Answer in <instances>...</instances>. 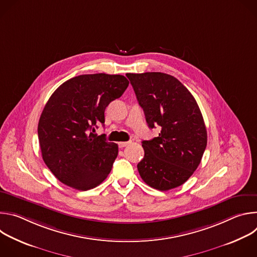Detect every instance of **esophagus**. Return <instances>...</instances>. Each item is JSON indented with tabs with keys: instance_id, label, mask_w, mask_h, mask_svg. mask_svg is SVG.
<instances>
[{
	"instance_id": "obj_1",
	"label": "esophagus",
	"mask_w": 257,
	"mask_h": 257,
	"mask_svg": "<svg viewBox=\"0 0 257 257\" xmlns=\"http://www.w3.org/2000/svg\"><path fill=\"white\" fill-rule=\"evenodd\" d=\"M128 144H130V141H128V142H119V148L120 149H123V148H125V146H127Z\"/></svg>"
}]
</instances>
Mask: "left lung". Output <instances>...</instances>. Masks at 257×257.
<instances>
[{
  "instance_id": "left-lung-1",
  "label": "left lung",
  "mask_w": 257,
  "mask_h": 257,
  "mask_svg": "<svg viewBox=\"0 0 257 257\" xmlns=\"http://www.w3.org/2000/svg\"><path fill=\"white\" fill-rule=\"evenodd\" d=\"M150 128L159 125L158 137L142 141L144 158L137 165L141 179L167 191L190 178L199 166L207 133L199 106L177 78L166 73H127Z\"/></svg>"
}]
</instances>
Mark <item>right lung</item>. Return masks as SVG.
I'll list each match as a JSON object with an SVG mask.
<instances>
[{
    "label": "right lung",
    "mask_w": 257,
    "mask_h": 257,
    "mask_svg": "<svg viewBox=\"0 0 257 257\" xmlns=\"http://www.w3.org/2000/svg\"><path fill=\"white\" fill-rule=\"evenodd\" d=\"M129 85L123 75L104 73L73 77L51 95L41 115L38 134L43 160L55 177L77 190H89L107 177L118 144L97 136L104 109Z\"/></svg>",
    "instance_id": "add662e5"
}]
</instances>
